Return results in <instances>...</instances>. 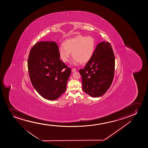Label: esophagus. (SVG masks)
<instances>
[{
  "instance_id": "obj_1",
  "label": "esophagus",
  "mask_w": 148,
  "mask_h": 148,
  "mask_svg": "<svg viewBox=\"0 0 148 148\" xmlns=\"http://www.w3.org/2000/svg\"><path fill=\"white\" fill-rule=\"evenodd\" d=\"M72 71L73 72H75L76 71V69H75V68H73V69H72Z\"/></svg>"
}]
</instances>
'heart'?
I'll list each match as a JSON object with an SVG mask.
<instances>
[{
    "label": "heart",
    "mask_w": 148,
    "mask_h": 148,
    "mask_svg": "<svg viewBox=\"0 0 148 148\" xmlns=\"http://www.w3.org/2000/svg\"><path fill=\"white\" fill-rule=\"evenodd\" d=\"M63 46L59 48V54L61 60L65 63L69 61L72 53L74 57L72 63L85 64L89 62L94 54L95 49V41L91 36L79 35L64 41Z\"/></svg>",
    "instance_id": "1"
}]
</instances>
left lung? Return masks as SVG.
Segmentation results:
<instances>
[{"instance_id": "left-lung-1", "label": "left lung", "mask_w": 148, "mask_h": 148, "mask_svg": "<svg viewBox=\"0 0 148 148\" xmlns=\"http://www.w3.org/2000/svg\"><path fill=\"white\" fill-rule=\"evenodd\" d=\"M115 56L109 42L99 43L84 69L79 70L83 91L92 97L103 95L113 80Z\"/></svg>"}]
</instances>
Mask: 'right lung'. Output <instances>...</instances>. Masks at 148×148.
Returning a JSON list of instances; mask_svg holds the SVG:
<instances>
[{
	"mask_svg": "<svg viewBox=\"0 0 148 148\" xmlns=\"http://www.w3.org/2000/svg\"><path fill=\"white\" fill-rule=\"evenodd\" d=\"M28 69L33 86L43 98L55 100L66 91L71 69L60 59L59 47L54 41H40L33 45Z\"/></svg>",
	"mask_w": 148,
	"mask_h": 148,
	"instance_id": "right-lung-1",
	"label": "right lung"
}]
</instances>
